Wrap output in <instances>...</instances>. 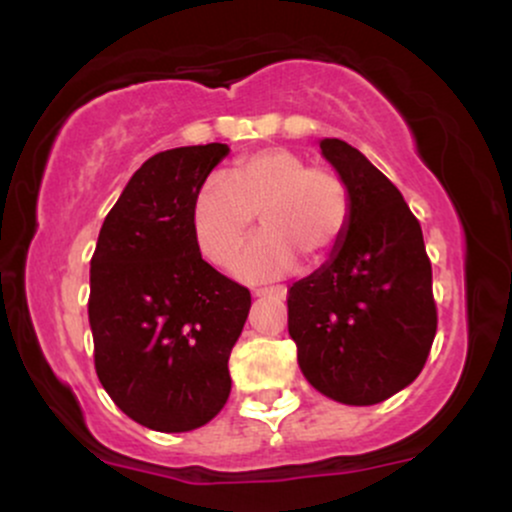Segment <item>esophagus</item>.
<instances>
[{
    "mask_svg": "<svg viewBox=\"0 0 512 512\" xmlns=\"http://www.w3.org/2000/svg\"><path fill=\"white\" fill-rule=\"evenodd\" d=\"M252 296H257V298L274 296V298H279V301H284L286 289H284V286H272V289H255V291H252Z\"/></svg>",
    "mask_w": 512,
    "mask_h": 512,
    "instance_id": "34e87169",
    "label": "esophagus"
}]
</instances>
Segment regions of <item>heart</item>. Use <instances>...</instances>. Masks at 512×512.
Masks as SVG:
<instances>
[{
  "mask_svg": "<svg viewBox=\"0 0 512 512\" xmlns=\"http://www.w3.org/2000/svg\"><path fill=\"white\" fill-rule=\"evenodd\" d=\"M260 233L233 262L245 281L276 279L298 260L320 267L339 250L351 223V195L337 173L310 168L289 149H262L240 158L231 180L209 178L192 202V233L211 264L231 262L252 221Z\"/></svg>",
  "mask_w": 512,
  "mask_h": 512,
  "instance_id": "1",
  "label": "heart"
}]
</instances>
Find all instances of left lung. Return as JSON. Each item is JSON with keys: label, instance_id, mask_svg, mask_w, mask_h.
I'll use <instances>...</instances> for the list:
<instances>
[{"label": "left lung", "instance_id": "obj_1", "mask_svg": "<svg viewBox=\"0 0 512 512\" xmlns=\"http://www.w3.org/2000/svg\"><path fill=\"white\" fill-rule=\"evenodd\" d=\"M346 182L351 223L339 250L289 291V334L305 380L334 402L368 407L424 368L438 315L424 233L402 192L342 139H320Z\"/></svg>", "mask_w": 512, "mask_h": 512}]
</instances>
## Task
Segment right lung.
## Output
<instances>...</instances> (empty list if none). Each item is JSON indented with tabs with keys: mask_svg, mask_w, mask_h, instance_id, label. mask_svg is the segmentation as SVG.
<instances>
[{
	"mask_svg": "<svg viewBox=\"0 0 512 512\" xmlns=\"http://www.w3.org/2000/svg\"><path fill=\"white\" fill-rule=\"evenodd\" d=\"M226 144L151 156L105 216L91 257L88 322L110 399L151 431L209 424L231 395L228 356L250 291L202 260L192 202Z\"/></svg>",
	"mask_w": 512,
	"mask_h": 512,
	"instance_id": "right-lung-1",
	"label": "right lung"
}]
</instances>
